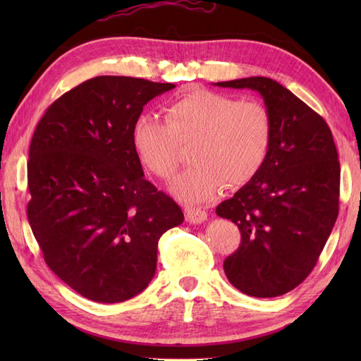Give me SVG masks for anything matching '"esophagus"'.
<instances>
[{"instance_id":"esophagus-1","label":"esophagus","mask_w":361,"mask_h":361,"mask_svg":"<svg viewBox=\"0 0 361 361\" xmlns=\"http://www.w3.org/2000/svg\"><path fill=\"white\" fill-rule=\"evenodd\" d=\"M185 216L190 224H202L208 219V212L202 208H192V206H185Z\"/></svg>"}]
</instances>
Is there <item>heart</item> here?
I'll return each mask as SVG.
<instances>
[{"label":"heart","instance_id":"heart-1","mask_svg":"<svg viewBox=\"0 0 361 361\" xmlns=\"http://www.w3.org/2000/svg\"><path fill=\"white\" fill-rule=\"evenodd\" d=\"M164 119L137 116L132 126L133 150L149 172L167 180L180 166L181 145L190 144L194 164L171 183L173 195L189 203L208 200L221 185H247L270 152L271 114L257 101H237L200 88L169 102Z\"/></svg>","mask_w":361,"mask_h":361}]
</instances>
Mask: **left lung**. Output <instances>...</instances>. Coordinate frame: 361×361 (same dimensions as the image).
Wrapping results in <instances>:
<instances>
[{
    "label": "left lung",
    "mask_w": 361,
    "mask_h": 361,
    "mask_svg": "<svg viewBox=\"0 0 361 361\" xmlns=\"http://www.w3.org/2000/svg\"><path fill=\"white\" fill-rule=\"evenodd\" d=\"M216 85L257 91L273 122L262 169L216 209L242 235L224 270L245 295L281 296L310 274L338 217L340 161L332 132L317 111L273 79Z\"/></svg>",
    "instance_id": "left-lung-1"
}]
</instances>
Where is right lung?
<instances>
[{"instance_id":"1","label":"right lung","mask_w":361,"mask_h":361,"mask_svg":"<svg viewBox=\"0 0 361 361\" xmlns=\"http://www.w3.org/2000/svg\"><path fill=\"white\" fill-rule=\"evenodd\" d=\"M175 88L99 75L52 102L30 141L27 220L44 262L79 295L122 302L149 286L158 240L185 220L144 178L132 145L142 106Z\"/></svg>"}]
</instances>
